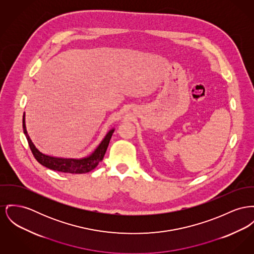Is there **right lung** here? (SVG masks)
<instances>
[{
	"instance_id": "1",
	"label": "right lung",
	"mask_w": 254,
	"mask_h": 254,
	"mask_svg": "<svg viewBox=\"0 0 254 254\" xmlns=\"http://www.w3.org/2000/svg\"><path fill=\"white\" fill-rule=\"evenodd\" d=\"M23 129H24V133L27 137V140H28L30 149L32 151V154L40 164L45 166L51 170H54V171L62 172V173H69V174H85V173H88L90 171L94 170L103 160L105 151L108 147L109 141L111 139V136L115 130L114 128L110 129L107 132V134L105 135V137L104 138V140L101 142V144L90 154L89 156L77 159V158H62V157H55V156L47 155L36 149L34 144L32 143V141L30 140V136L28 134V131L26 128L25 113L23 116Z\"/></svg>"
}]
</instances>
